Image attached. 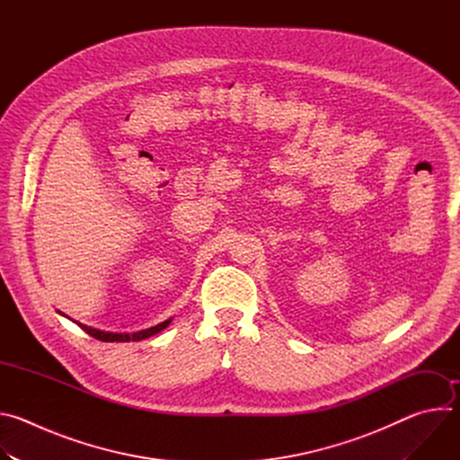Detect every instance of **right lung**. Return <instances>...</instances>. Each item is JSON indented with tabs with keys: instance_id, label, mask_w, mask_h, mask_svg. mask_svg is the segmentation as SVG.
I'll return each mask as SVG.
<instances>
[{
	"instance_id": "1",
	"label": "right lung",
	"mask_w": 460,
	"mask_h": 460,
	"mask_svg": "<svg viewBox=\"0 0 460 460\" xmlns=\"http://www.w3.org/2000/svg\"><path fill=\"white\" fill-rule=\"evenodd\" d=\"M61 314H63V313H61ZM63 316H65V314H63ZM171 320H172V318H169V320H165V322H162V323H158V325H155V327H149V330L137 332V333H109V332L94 330V327H89V325L80 323V322H76V323L82 327V330H84L85 333H89L91 337H94L96 341H102V342H128V341L138 342V341L149 339V337L160 333L162 330H165V327L171 323Z\"/></svg>"
}]
</instances>
